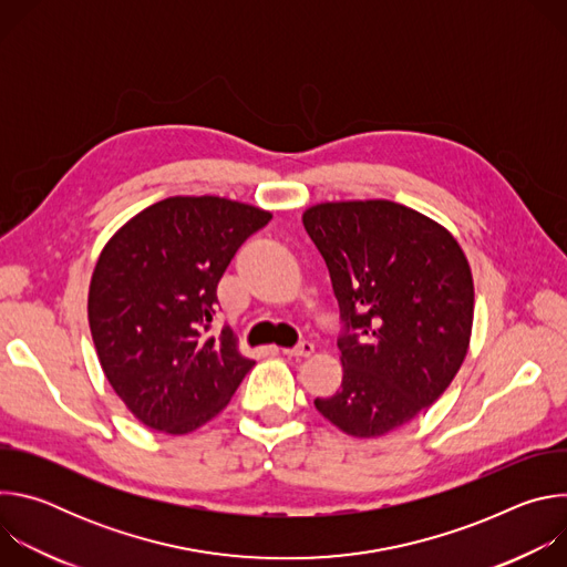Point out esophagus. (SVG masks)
<instances>
[{
	"instance_id": "obj_1",
	"label": "esophagus",
	"mask_w": 567,
	"mask_h": 567,
	"mask_svg": "<svg viewBox=\"0 0 567 567\" xmlns=\"http://www.w3.org/2000/svg\"><path fill=\"white\" fill-rule=\"evenodd\" d=\"M282 354H287V357H296V359H307V357H311V354H313V343H309V341H300L296 348H287V350H282Z\"/></svg>"
}]
</instances>
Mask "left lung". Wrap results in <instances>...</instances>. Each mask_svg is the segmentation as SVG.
<instances>
[{"mask_svg": "<svg viewBox=\"0 0 567 567\" xmlns=\"http://www.w3.org/2000/svg\"><path fill=\"white\" fill-rule=\"evenodd\" d=\"M339 300L343 381L316 411L354 437L415 420L457 374L473 326V278L457 239L388 199L305 210Z\"/></svg>", "mask_w": 567, "mask_h": 567, "instance_id": "8db88e82", "label": "left lung"}]
</instances>
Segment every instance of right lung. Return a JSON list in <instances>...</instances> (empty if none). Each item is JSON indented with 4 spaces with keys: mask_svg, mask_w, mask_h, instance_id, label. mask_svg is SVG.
<instances>
[{
    "mask_svg": "<svg viewBox=\"0 0 567 567\" xmlns=\"http://www.w3.org/2000/svg\"><path fill=\"white\" fill-rule=\"evenodd\" d=\"M271 213L221 197H168L107 241L90 328L114 392L145 426L186 435L213 420L256 365L228 328L208 337L217 285Z\"/></svg>",
    "mask_w": 567,
    "mask_h": 567,
    "instance_id": "right-lung-1",
    "label": "right lung"
}]
</instances>
